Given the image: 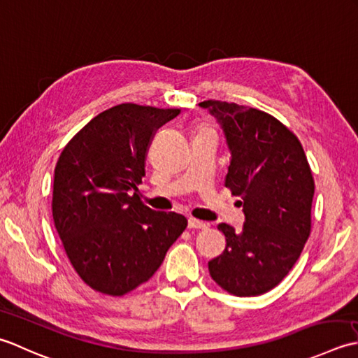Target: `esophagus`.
I'll list each match as a JSON object with an SVG mask.
<instances>
[{
    "label": "esophagus",
    "mask_w": 358,
    "mask_h": 358,
    "mask_svg": "<svg viewBox=\"0 0 358 358\" xmlns=\"http://www.w3.org/2000/svg\"><path fill=\"white\" fill-rule=\"evenodd\" d=\"M208 225L206 222H202L199 220H194V217H189L188 220V229H199V230H203L207 229Z\"/></svg>",
    "instance_id": "esophagus-1"
}]
</instances>
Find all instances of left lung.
Here are the masks:
<instances>
[{
    "label": "left lung",
    "mask_w": 358,
    "mask_h": 358,
    "mask_svg": "<svg viewBox=\"0 0 358 358\" xmlns=\"http://www.w3.org/2000/svg\"><path fill=\"white\" fill-rule=\"evenodd\" d=\"M230 151L225 187L241 196L245 222L236 231L220 224L227 245L208 262L222 289L238 296L266 294L300 258L310 233L315 184L296 136L273 115L255 108L206 100Z\"/></svg>",
    "instance_id": "left-lung-1"
}]
</instances>
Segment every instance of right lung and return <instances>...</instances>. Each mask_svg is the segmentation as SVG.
<instances>
[{"label": "right lung", "instance_id": "right-lung-1", "mask_svg": "<svg viewBox=\"0 0 358 358\" xmlns=\"http://www.w3.org/2000/svg\"><path fill=\"white\" fill-rule=\"evenodd\" d=\"M179 113L113 106L80 129L58 157L55 229L80 278L101 294L120 296L148 281L187 227L185 216L143 206L137 188L152 136Z\"/></svg>", "mask_w": 358, "mask_h": 358}]
</instances>
